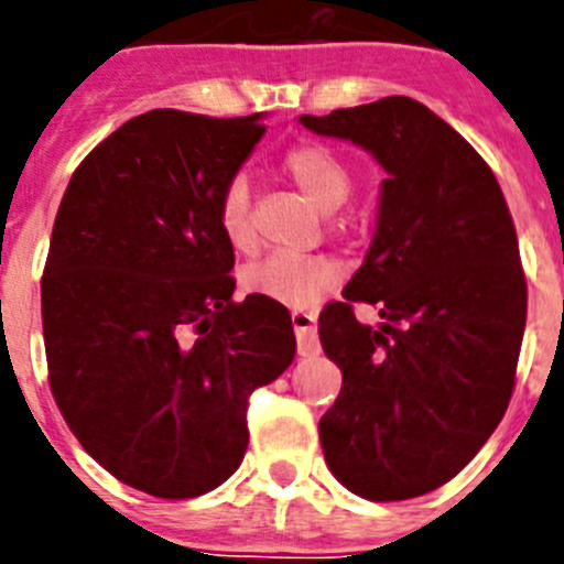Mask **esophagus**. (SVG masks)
Here are the masks:
<instances>
[{"label":"esophagus","mask_w":564,"mask_h":564,"mask_svg":"<svg viewBox=\"0 0 564 564\" xmlns=\"http://www.w3.org/2000/svg\"><path fill=\"white\" fill-rule=\"evenodd\" d=\"M294 335H297L300 357L318 355V335H316V314L308 311H292Z\"/></svg>","instance_id":"esophagus-1"}]
</instances>
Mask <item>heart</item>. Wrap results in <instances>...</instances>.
<instances>
[{
  "mask_svg": "<svg viewBox=\"0 0 564 564\" xmlns=\"http://www.w3.org/2000/svg\"><path fill=\"white\" fill-rule=\"evenodd\" d=\"M281 172L316 204L318 209H338L349 198V166L329 147L303 141L283 152ZM218 229L231 248L248 253L256 246L253 204L246 176H231L220 187ZM340 281V267L327 256L272 253L242 270V289L253 297L272 300L289 308H311Z\"/></svg>",
  "mask_w": 564,
  "mask_h": 564,
  "instance_id": "1",
  "label": "heart"
}]
</instances>
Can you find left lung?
I'll list each match as a JSON object with an SVG mask.
<instances>
[{
  "instance_id": "1",
  "label": "left lung",
  "mask_w": 564,
  "mask_h": 564,
  "mask_svg": "<svg viewBox=\"0 0 564 564\" xmlns=\"http://www.w3.org/2000/svg\"><path fill=\"white\" fill-rule=\"evenodd\" d=\"M300 122L388 169L379 226L344 303L318 316L344 388L318 423L333 475L371 502L445 486L477 456L516 388L527 278L497 176L445 119L412 98ZM380 308L366 328L354 303Z\"/></svg>"
}]
</instances>
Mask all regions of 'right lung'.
Here are the masks:
<instances>
[{
    "instance_id": "add662e5",
    "label": "right lung",
    "mask_w": 564,
    "mask_h": 564,
    "mask_svg": "<svg viewBox=\"0 0 564 564\" xmlns=\"http://www.w3.org/2000/svg\"><path fill=\"white\" fill-rule=\"evenodd\" d=\"M267 124L155 108L73 172L40 281L48 384L76 440L124 486L191 499L235 475L248 395L292 366V316L235 303L220 187Z\"/></svg>"
}]
</instances>
